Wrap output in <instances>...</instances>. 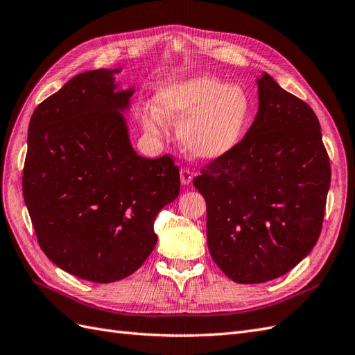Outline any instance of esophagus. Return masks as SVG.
Listing matches in <instances>:
<instances>
[{
  "label": "esophagus",
  "mask_w": 355,
  "mask_h": 355,
  "mask_svg": "<svg viewBox=\"0 0 355 355\" xmlns=\"http://www.w3.org/2000/svg\"><path fill=\"white\" fill-rule=\"evenodd\" d=\"M180 178H181V184L189 186L190 183H192V180H193V172L190 171L189 168H183V169L180 171Z\"/></svg>",
  "instance_id": "34e87169"
}]
</instances>
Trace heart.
<instances>
[{
  "label": "heart",
  "instance_id": "obj_1",
  "mask_svg": "<svg viewBox=\"0 0 355 355\" xmlns=\"http://www.w3.org/2000/svg\"><path fill=\"white\" fill-rule=\"evenodd\" d=\"M154 111L162 121L180 127V142L195 159L214 160L232 151L252 120V100L246 89L226 87L213 76H196L157 91ZM144 129L162 133L156 116L142 115Z\"/></svg>",
  "mask_w": 355,
  "mask_h": 355
}]
</instances>
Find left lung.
<instances>
[{"mask_svg": "<svg viewBox=\"0 0 355 355\" xmlns=\"http://www.w3.org/2000/svg\"><path fill=\"white\" fill-rule=\"evenodd\" d=\"M232 151L193 178L207 202L210 255L237 284L284 276L320 239L331 169L313 109L270 75Z\"/></svg>", "mask_w": 355, "mask_h": 355, "instance_id": "obj_1", "label": "left lung"}]
</instances>
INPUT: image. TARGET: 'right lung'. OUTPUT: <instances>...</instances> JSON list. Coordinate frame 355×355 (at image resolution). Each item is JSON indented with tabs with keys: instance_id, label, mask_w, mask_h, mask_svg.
<instances>
[{
	"instance_id": "1",
	"label": "right lung",
	"mask_w": 355,
	"mask_h": 355,
	"mask_svg": "<svg viewBox=\"0 0 355 355\" xmlns=\"http://www.w3.org/2000/svg\"><path fill=\"white\" fill-rule=\"evenodd\" d=\"M116 71L80 73L35 107L22 174L44 255L96 284L144 264L157 243L156 216L180 193L171 156L147 159L133 150L121 115L133 88L115 91Z\"/></svg>"
}]
</instances>
